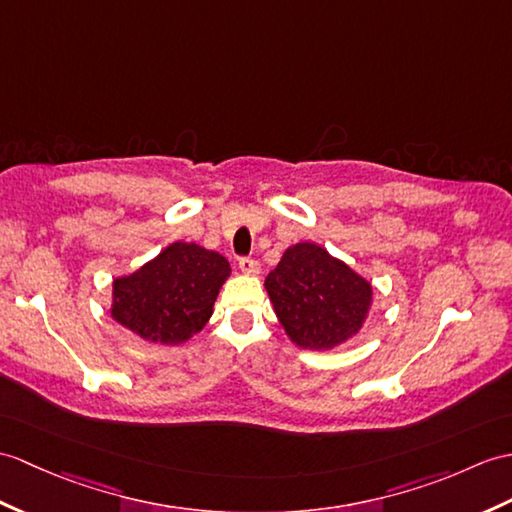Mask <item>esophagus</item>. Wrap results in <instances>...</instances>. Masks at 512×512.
<instances>
[{
  "label": "esophagus",
  "mask_w": 512,
  "mask_h": 512,
  "mask_svg": "<svg viewBox=\"0 0 512 512\" xmlns=\"http://www.w3.org/2000/svg\"><path fill=\"white\" fill-rule=\"evenodd\" d=\"M240 270L246 275H259V261L253 257H242L240 259Z\"/></svg>",
  "instance_id": "esophagus-1"
}]
</instances>
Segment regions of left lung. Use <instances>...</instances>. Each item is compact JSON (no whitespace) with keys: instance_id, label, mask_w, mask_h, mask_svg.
Masks as SVG:
<instances>
[{"instance_id":"8db88e82","label":"left lung","mask_w":512,"mask_h":512,"mask_svg":"<svg viewBox=\"0 0 512 512\" xmlns=\"http://www.w3.org/2000/svg\"><path fill=\"white\" fill-rule=\"evenodd\" d=\"M279 323L303 349L338 347L360 331L371 283L312 242L290 246L266 277Z\"/></svg>"}]
</instances>
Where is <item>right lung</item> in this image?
Wrapping results in <instances>:
<instances>
[{
	"label": "right lung",
	"mask_w": 512,
	"mask_h": 512,
	"mask_svg": "<svg viewBox=\"0 0 512 512\" xmlns=\"http://www.w3.org/2000/svg\"><path fill=\"white\" fill-rule=\"evenodd\" d=\"M229 272L222 255L174 242L133 275L115 279L111 314L144 340L181 344L205 327Z\"/></svg>",
	"instance_id": "1"
}]
</instances>
